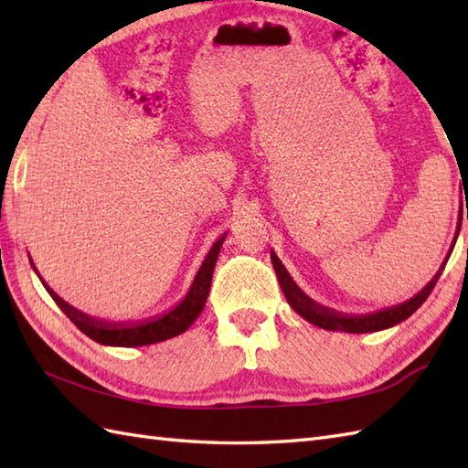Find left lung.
<instances>
[{"mask_svg": "<svg viewBox=\"0 0 468 468\" xmlns=\"http://www.w3.org/2000/svg\"><path fill=\"white\" fill-rule=\"evenodd\" d=\"M466 217H468V213H466ZM461 221H463V215L459 217V225H456V233H454L451 250H449V253H446L442 265L439 267V271H436L432 280L426 283L419 293L410 297V300H406L404 303L386 307V310H378L372 314L350 315V314H340L335 310H330V307L314 302L310 295H305L302 292V287L292 280L290 271L285 270V265L280 261V257L275 255V251H271V263H273L277 282H280V285H282V292L285 295L287 303H290L293 307V312L300 314L303 320H307L317 327H324V330H332V332H347V334L380 332V330H386V327H392L396 324L404 322L406 317H410L426 302V297H429L431 292L434 290V285H436V282H439L444 265H446V261H449V257L454 250L456 237H459V231H461Z\"/></svg>", "mask_w": 468, "mask_h": 468, "instance_id": "obj_1", "label": "left lung"}]
</instances>
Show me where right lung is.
Instances as JSON below:
<instances>
[{
  "instance_id": "right-lung-1",
  "label": "right lung",
  "mask_w": 468,
  "mask_h": 468,
  "mask_svg": "<svg viewBox=\"0 0 468 468\" xmlns=\"http://www.w3.org/2000/svg\"><path fill=\"white\" fill-rule=\"evenodd\" d=\"M225 237H227V233L218 237L211 250H208L203 265L198 267L195 280H193L191 287H188V292L183 300L178 302L173 310H168L161 315L148 317V320H141V322H106V320H98V317H92L80 310H76V307L64 302L62 297H59L52 290V287H49L42 280V277H39L36 267H34V271L37 273L39 280H42L46 292L52 295V300L58 303L59 310H62L69 317V320L74 322L78 330L84 332L88 337H92L94 342L102 344V346H118V347L151 346V344L165 342V340H168V337H175L178 334L186 332L197 317L201 315L205 302L208 297V290H211L215 263H217L218 251H221ZM32 265H34V261H32Z\"/></svg>"
}]
</instances>
